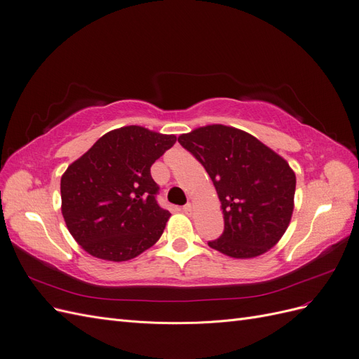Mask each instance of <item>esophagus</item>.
Returning <instances> with one entry per match:
<instances>
[{"label":"esophagus","mask_w":359,"mask_h":359,"mask_svg":"<svg viewBox=\"0 0 359 359\" xmlns=\"http://www.w3.org/2000/svg\"><path fill=\"white\" fill-rule=\"evenodd\" d=\"M182 211L186 212L187 215H191V212H193V205L191 203H186L182 206Z\"/></svg>","instance_id":"34e87169"}]
</instances>
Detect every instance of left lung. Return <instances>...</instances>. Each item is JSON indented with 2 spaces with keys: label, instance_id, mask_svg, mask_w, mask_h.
I'll use <instances>...</instances> for the list:
<instances>
[{
  "label": "left lung",
  "instance_id": "8db88e82",
  "mask_svg": "<svg viewBox=\"0 0 359 359\" xmlns=\"http://www.w3.org/2000/svg\"><path fill=\"white\" fill-rule=\"evenodd\" d=\"M178 142L208 172L222 202L224 231L208 245L236 259L264 255L286 232L297 178L285 158L243 130L222 124Z\"/></svg>",
  "mask_w": 359,
  "mask_h": 359
}]
</instances>
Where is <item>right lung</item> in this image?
Here are the masks:
<instances>
[{"instance_id":"1","label":"right lung","mask_w":359,"mask_h":359,"mask_svg":"<svg viewBox=\"0 0 359 359\" xmlns=\"http://www.w3.org/2000/svg\"><path fill=\"white\" fill-rule=\"evenodd\" d=\"M177 137L139 126L112 130L61 177L67 229L91 256L123 262L154 245L170 217L151 166Z\"/></svg>"}]
</instances>
